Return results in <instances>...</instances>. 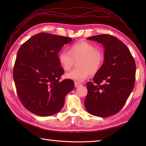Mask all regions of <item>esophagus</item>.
<instances>
[{
	"label": "esophagus",
	"instance_id": "34e87169",
	"mask_svg": "<svg viewBox=\"0 0 146 146\" xmlns=\"http://www.w3.org/2000/svg\"><path fill=\"white\" fill-rule=\"evenodd\" d=\"M82 84H80V83H77V82H75V86L76 88V87H78V86H80V85H81Z\"/></svg>",
	"mask_w": 146,
	"mask_h": 146
}]
</instances>
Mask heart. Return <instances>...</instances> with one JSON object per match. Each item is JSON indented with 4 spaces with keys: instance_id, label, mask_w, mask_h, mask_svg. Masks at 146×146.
Masks as SVG:
<instances>
[{
    "instance_id": "1",
    "label": "heart",
    "mask_w": 146,
    "mask_h": 146,
    "mask_svg": "<svg viewBox=\"0 0 146 146\" xmlns=\"http://www.w3.org/2000/svg\"><path fill=\"white\" fill-rule=\"evenodd\" d=\"M61 68L68 71L77 61L78 68L66 74V77L76 82L84 81L90 75L97 73L100 70L104 61V55L96 47L86 41H80L71 45L68 51L62 50L58 54Z\"/></svg>"
}]
</instances>
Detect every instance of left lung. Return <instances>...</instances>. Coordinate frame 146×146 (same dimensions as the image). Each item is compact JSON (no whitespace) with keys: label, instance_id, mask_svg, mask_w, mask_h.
Listing matches in <instances>:
<instances>
[{"label":"left lung","instance_id":"8db88e82","mask_svg":"<svg viewBox=\"0 0 146 146\" xmlns=\"http://www.w3.org/2000/svg\"><path fill=\"white\" fill-rule=\"evenodd\" d=\"M87 39L103 44L104 63L86 83L88 94L85 107L89 113L108 117L124 106L134 88L136 66L134 58L124 43L109 35L90 37Z\"/></svg>","mask_w":146,"mask_h":146}]
</instances>
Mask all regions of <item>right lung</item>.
<instances>
[{
    "instance_id": "obj_1",
    "label": "right lung",
    "mask_w": 146,
    "mask_h": 146,
    "mask_svg": "<svg viewBox=\"0 0 146 146\" xmlns=\"http://www.w3.org/2000/svg\"><path fill=\"white\" fill-rule=\"evenodd\" d=\"M71 41L72 39L68 37L41 33L19 49L13 78L19 100L31 113L46 117L59 112L66 95L75 87L70 79L60 81L64 70L58 54Z\"/></svg>"
}]
</instances>
